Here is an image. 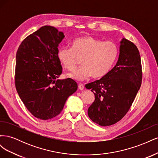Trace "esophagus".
<instances>
[{"label":"esophagus","mask_w":158,"mask_h":158,"mask_svg":"<svg viewBox=\"0 0 158 158\" xmlns=\"http://www.w3.org/2000/svg\"><path fill=\"white\" fill-rule=\"evenodd\" d=\"M84 88V84H82V83H80V84H78V89H80V90H83Z\"/></svg>","instance_id":"esophagus-1"}]
</instances>
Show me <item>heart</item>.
Here are the masks:
<instances>
[{"label":"heart","instance_id":"1","mask_svg":"<svg viewBox=\"0 0 158 158\" xmlns=\"http://www.w3.org/2000/svg\"><path fill=\"white\" fill-rule=\"evenodd\" d=\"M118 52V47L114 42L103 41L85 35L76 39L73 43V47L60 48L58 56L69 71H74L77 66L78 58L83 57V66L70 74L71 78L76 80H83L92 75L94 78L106 75L115 61Z\"/></svg>","mask_w":158,"mask_h":158}]
</instances>
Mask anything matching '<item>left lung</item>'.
Segmentation results:
<instances>
[{"label": "left lung", "mask_w": 158, "mask_h": 158, "mask_svg": "<svg viewBox=\"0 0 158 158\" xmlns=\"http://www.w3.org/2000/svg\"><path fill=\"white\" fill-rule=\"evenodd\" d=\"M115 66L100 80L87 84L95 100L88 110L89 118L102 127L112 125L124 117L139 90L142 72L139 51L123 38Z\"/></svg>", "instance_id": "8db88e82"}]
</instances>
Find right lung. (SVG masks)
<instances>
[{"label": "right lung", "mask_w": 158, "mask_h": 158, "mask_svg": "<svg viewBox=\"0 0 158 158\" xmlns=\"http://www.w3.org/2000/svg\"><path fill=\"white\" fill-rule=\"evenodd\" d=\"M64 37L55 27L43 26L26 37L16 52L17 92L28 111L41 120L58 115L78 88L73 79H59L63 68L58 47Z\"/></svg>", "instance_id": "add662e5"}]
</instances>
